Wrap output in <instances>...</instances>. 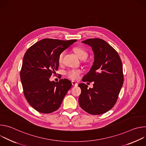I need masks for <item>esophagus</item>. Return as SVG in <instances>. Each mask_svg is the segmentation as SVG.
<instances>
[{
  "mask_svg": "<svg viewBox=\"0 0 146 146\" xmlns=\"http://www.w3.org/2000/svg\"><path fill=\"white\" fill-rule=\"evenodd\" d=\"M72 85L73 86H77V85H78L76 81H72Z\"/></svg>",
  "mask_w": 146,
  "mask_h": 146,
  "instance_id": "34e87169",
  "label": "esophagus"
}]
</instances>
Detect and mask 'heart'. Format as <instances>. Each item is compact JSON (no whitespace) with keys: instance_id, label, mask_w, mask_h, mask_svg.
<instances>
[{"instance_id":"1","label":"heart","mask_w":146,"mask_h":146,"mask_svg":"<svg viewBox=\"0 0 146 146\" xmlns=\"http://www.w3.org/2000/svg\"><path fill=\"white\" fill-rule=\"evenodd\" d=\"M73 51L77 56L81 59H85L87 58L88 54L87 51L82 47H76L73 48ZM65 54V51H62L58 55V62L59 65L63 63V59L64 55ZM81 73V70L80 69H70L65 72V75L70 79L73 80H76L78 79Z\"/></svg>"}]
</instances>
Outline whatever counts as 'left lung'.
Instances as JSON below:
<instances>
[{
	"instance_id": "8db88e82",
	"label": "left lung",
	"mask_w": 146,
	"mask_h": 146,
	"mask_svg": "<svg viewBox=\"0 0 146 146\" xmlns=\"http://www.w3.org/2000/svg\"><path fill=\"white\" fill-rule=\"evenodd\" d=\"M82 43L91 46L94 62L83 82H94L93 88L84 83L78 85L81 90L78 102L81 108L92 115L106 113L117 102L123 83L121 59L114 48L101 38H89Z\"/></svg>"
}]
</instances>
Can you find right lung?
<instances>
[{
	"label": "right lung",
	"mask_w": 146,
	"mask_h": 146,
	"mask_svg": "<svg viewBox=\"0 0 146 146\" xmlns=\"http://www.w3.org/2000/svg\"><path fill=\"white\" fill-rule=\"evenodd\" d=\"M77 40L42 39L26 51L20 71L24 96L29 105L39 113L48 114L57 110L72 87L68 79L50 81L58 70L59 54Z\"/></svg>",
	"instance_id": "obj_1"
}]
</instances>
